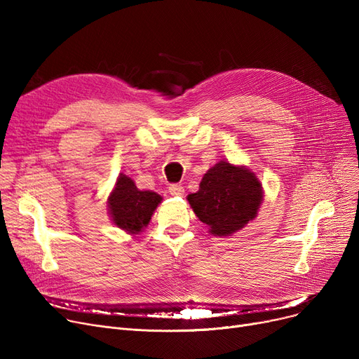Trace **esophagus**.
<instances>
[{"mask_svg":"<svg viewBox=\"0 0 359 359\" xmlns=\"http://www.w3.org/2000/svg\"><path fill=\"white\" fill-rule=\"evenodd\" d=\"M168 192L172 196H183L184 195V187L182 184H170Z\"/></svg>","mask_w":359,"mask_h":359,"instance_id":"1","label":"esophagus"}]
</instances>
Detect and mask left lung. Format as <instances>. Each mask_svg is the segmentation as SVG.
Instances as JSON below:
<instances>
[{"mask_svg":"<svg viewBox=\"0 0 359 359\" xmlns=\"http://www.w3.org/2000/svg\"><path fill=\"white\" fill-rule=\"evenodd\" d=\"M263 196L265 192L255 172L221 160L203 175L199 191L186 199L212 236L227 237L257 217Z\"/></svg>","mask_w":359,"mask_h":359,"instance_id":"8db88e82","label":"left lung"}]
</instances>
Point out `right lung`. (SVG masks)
<instances>
[{"label":"right lung","instance_id":"add662e5","mask_svg":"<svg viewBox=\"0 0 359 359\" xmlns=\"http://www.w3.org/2000/svg\"><path fill=\"white\" fill-rule=\"evenodd\" d=\"M161 202V195L138 189L134 180L121 173L107 196V214L118 229L137 236L149 224Z\"/></svg>","mask_w":359,"mask_h":359}]
</instances>
